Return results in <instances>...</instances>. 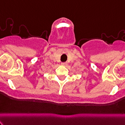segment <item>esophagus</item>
<instances>
[{"instance_id":"34e87169","label":"esophagus","mask_w":125,"mask_h":125,"mask_svg":"<svg viewBox=\"0 0 125 125\" xmlns=\"http://www.w3.org/2000/svg\"><path fill=\"white\" fill-rule=\"evenodd\" d=\"M62 66H66L67 65H68V63H67L66 62H64V63H62Z\"/></svg>"}]
</instances>
